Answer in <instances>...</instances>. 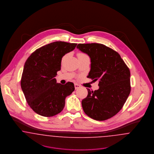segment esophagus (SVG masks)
<instances>
[{
  "label": "esophagus",
  "instance_id": "esophagus-1",
  "mask_svg": "<svg viewBox=\"0 0 154 154\" xmlns=\"http://www.w3.org/2000/svg\"><path fill=\"white\" fill-rule=\"evenodd\" d=\"M80 87H81V86L79 85L78 84H75V89H79Z\"/></svg>",
  "mask_w": 154,
  "mask_h": 154
}]
</instances>
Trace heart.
Wrapping results in <instances>:
<instances>
[{"label":"heart","mask_w":154,"mask_h":154,"mask_svg":"<svg viewBox=\"0 0 154 154\" xmlns=\"http://www.w3.org/2000/svg\"><path fill=\"white\" fill-rule=\"evenodd\" d=\"M83 56H86V55L85 54H83V53H79L78 54V57H83Z\"/></svg>","instance_id":"heart-1"}]
</instances>
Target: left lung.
Returning a JSON list of instances; mask_svg holds the SVG:
<instances>
[{"instance_id": "1", "label": "left lung", "mask_w": 154, "mask_h": 154, "mask_svg": "<svg viewBox=\"0 0 154 154\" xmlns=\"http://www.w3.org/2000/svg\"><path fill=\"white\" fill-rule=\"evenodd\" d=\"M76 48L90 58L87 77L99 82L98 90L88 89V96L82 101L83 109L94 120L108 119L121 109L129 96V69L118 53L103 44L79 43Z\"/></svg>"}]
</instances>
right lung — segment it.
<instances>
[{
  "label": "right lung",
  "instance_id": "1",
  "mask_svg": "<svg viewBox=\"0 0 154 154\" xmlns=\"http://www.w3.org/2000/svg\"><path fill=\"white\" fill-rule=\"evenodd\" d=\"M77 43L54 42L36 49L26 60L21 87L27 103L33 111L46 117L61 112L65 98L75 90L74 84L57 83L55 77L61 69L63 57L72 51Z\"/></svg>",
  "mask_w": 154,
  "mask_h": 154
}]
</instances>
